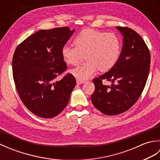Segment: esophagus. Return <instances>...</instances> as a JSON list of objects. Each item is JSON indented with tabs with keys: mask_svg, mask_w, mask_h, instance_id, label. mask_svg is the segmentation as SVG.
<instances>
[{
	"mask_svg": "<svg viewBox=\"0 0 160 160\" xmlns=\"http://www.w3.org/2000/svg\"><path fill=\"white\" fill-rule=\"evenodd\" d=\"M76 83H77L78 84H81L84 83V81H80V80H76Z\"/></svg>",
	"mask_w": 160,
	"mask_h": 160,
	"instance_id": "1",
	"label": "esophagus"
}]
</instances>
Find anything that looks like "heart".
I'll list each match as a JSON object with an SVG mask.
<instances>
[{"label":"heart","mask_w":160,"mask_h":160,"mask_svg":"<svg viewBox=\"0 0 160 160\" xmlns=\"http://www.w3.org/2000/svg\"><path fill=\"white\" fill-rule=\"evenodd\" d=\"M73 42L75 45L65 44L61 54L68 64H76L85 56V62L71 71L78 80L89 79L98 69L100 71L111 69L120 58L122 42L115 33L85 29L78 33Z\"/></svg>","instance_id":"heart-1"}]
</instances>
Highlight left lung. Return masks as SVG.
<instances>
[{
    "label": "left lung",
    "instance_id": "1",
    "mask_svg": "<svg viewBox=\"0 0 160 160\" xmlns=\"http://www.w3.org/2000/svg\"><path fill=\"white\" fill-rule=\"evenodd\" d=\"M123 35V47L117 63L93 82L95 90L91 96L94 107L102 113L115 115L128 111L136 102L148 79L151 54L147 44L133 29L116 27ZM112 83L104 86L102 80Z\"/></svg>",
    "mask_w": 160,
    "mask_h": 160
}]
</instances>
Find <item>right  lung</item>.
<instances>
[{"label": "right lung", "mask_w": 160, "mask_h": 160, "mask_svg": "<svg viewBox=\"0 0 160 160\" xmlns=\"http://www.w3.org/2000/svg\"><path fill=\"white\" fill-rule=\"evenodd\" d=\"M74 30L62 27L39 30L17 46L12 59L13 78L25 106L37 116H56L68 104L76 84L71 73L56 78L67 70L61 49Z\"/></svg>", "instance_id": "right-lung-1"}]
</instances>
